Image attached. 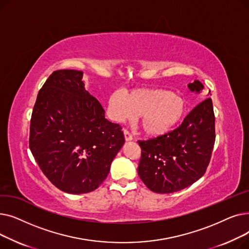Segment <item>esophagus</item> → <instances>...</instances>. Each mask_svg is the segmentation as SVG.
Masks as SVG:
<instances>
[{
	"label": "esophagus",
	"instance_id": "1",
	"mask_svg": "<svg viewBox=\"0 0 249 249\" xmlns=\"http://www.w3.org/2000/svg\"><path fill=\"white\" fill-rule=\"evenodd\" d=\"M123 132H124V136H125V140H126V141H131V140L133 139L132 134L130 133L127 129H124Z\"/></svg>",
	"mask_w": 249,
	"mask_h": 249
}]
</instances>
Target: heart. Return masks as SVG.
Instances as JSON below:
<instances>
[{
	"mask_svg": "<svg viewBox=\"0 0 249 249\" xmlns=\"http://www.w3.org/2000/svg\"><path fill=\"white\" fill-rule=\"evenodd\" d=\"M109 107L118 121L139 117L142 131L160 135L173 127L185 112L186 104L180 96L163 89H138L126 93L114 91Z\"/></svg>",
	"mask_w": 249,
	"mask_h": 249,
	"instance_id": "1",
	"label": "heart"
}]
</instances>
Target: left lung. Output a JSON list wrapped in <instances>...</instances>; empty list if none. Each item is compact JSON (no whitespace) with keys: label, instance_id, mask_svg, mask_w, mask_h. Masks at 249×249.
Wrapping results in <instances>:
<instances>
[{"label":"left lung","instance_id":"1","mask_svg":"<svg viewBox=\"0 0 249 249\" xmlns=\"http://www.w3.org/2000/svg\"><path fill=\"white\" fill-rule=\"evenodd\" d=\"M188 87L196 93L204 89L199 81ZM215 137L213 103L211 98H207L177 129L138 141L141 147L139 178L150 191L159 194H171L191 186L206 173Z\"/></svg>","mask_w":249,"mask_h":249}]
</instances>
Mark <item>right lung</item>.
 Masks as SVG:
<instances>
[{"instance_id": "obj_1", "label": "right lung", "mask_w": 249, "mask_h": 249, "mask_svg": "<svg viewBox=\"0 0 249 249\" xmlns=\"http://www.w3.org/2000/svg\"><path fill=\"white\" fill-rule=\"evenodd\" d=\"M82 78L81 71L52 72L37 95L30 122L36 162L57 189L73 195L99 188L125 142L121 126L105 118Z\"/></svg>"}]
</instances>
